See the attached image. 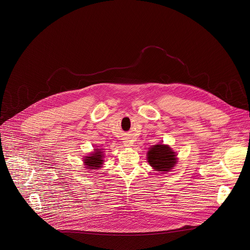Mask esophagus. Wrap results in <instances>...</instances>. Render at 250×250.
<instances>
[{"instance_id":"esophagus-1","label":"esophagus","mask_w":250,"mask_h":250,"mask_svg":"<svg viewBox=\"0 0 250 250\" xmlns=\"http://www.w3.org/2000/svg\"><path fill=\"white\" fill-rule=\"evenodd\" d=\"M124 143H125V146L130 147L133 146V143L130 140H125Z\"/></svg>"}]
</instances>
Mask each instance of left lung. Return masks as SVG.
<instances>
[{
  "label": "left lung",
  "instance_id": "8db88e82",
  "mask_svg": "<svg viewBox=\"0 0 250 250\" xmlns=\"http://www.w3.org/2000/svg\"><path fill=\"white\" fill-rule=\"evenodd\" d=\"M176 153L169 146L163 144L155 145L149 148L147 161L149 165L157 171H170L176 165Z\"/></svg>",
  "mask_w": 250,
  "mask_h": 250
}]
</instances>
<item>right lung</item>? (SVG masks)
I'll return each instance as SVG.
<instances>
[{
	"mask_svg": "<svg viewBox=\"0 0 250 250\" xmlns=\"http://www.w3.org/2000/svg\"><path fill=\"white\" fill-rule=\"evenodd\" d=\"M104 154L100 149H95V152H92L89 156H85L84 163L88 170H98L103 165Z\"/></svg>",
	"mask_w": 250,
	"mask_h": 250,
	"instance_id": "right-lung-1",
	"label": "right lung"
}]
</instances>
